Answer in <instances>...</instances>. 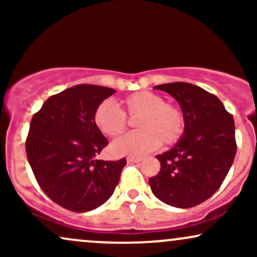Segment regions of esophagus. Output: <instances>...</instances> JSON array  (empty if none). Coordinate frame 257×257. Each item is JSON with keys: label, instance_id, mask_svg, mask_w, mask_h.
<instances>
[{"label": "esophagus", "instance_id": "esophagus-1", "mask_svg": "<svg viewBox=\"0 0 257 257\" xmlns=\"http://www.w3.org/2000/svg\"><path fill=\"white\" fill-rule=\"evenodd\" d=\"M126 161H128L129 163H139V162L143 161V158H140V157H128V158H126Z\"/></svg>", "mask_w": 257, "mask_h": 257}]
</instances>
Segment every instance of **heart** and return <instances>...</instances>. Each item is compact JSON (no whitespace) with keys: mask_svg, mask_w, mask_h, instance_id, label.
Wrapping results in <instances>:
<instances>
[{"mask_svg":"<svg viewBox=\"0 0 257 257\" xmlns=\"http://www.w3.org/2000/svg\"><path fill=\"white\" fill-rule=\"evenodd\" d=\"M122 106L131 118L137 120L140 132L117 139L110 146L116 157L143 156L157 149L161 141L166 145L178 143L185 131V118L176 105L164 102L157 93L137 91L122 100ZM94 123L106 137L114 138L126 128V117L110 100H104L94 112Z\"/></svg>","mask_w":257,"mask_h":257,"instance_id":"1","label":"heart"}]
</instances>
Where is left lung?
Here are the masks:
<instances>
[{"instance_id": "1", "label": "left lung", "mask_w": 257, "mask_h": 257, "mask_svg": "<svg viewBox=\"0 0 257 257\" xmlns=\"http://www.w3.org/2000/svg\"><path fill=\"white\" fill-rule=\"evenodd\" d=\"M181 107L185 131L169 151L157 156L161 172L149 180L153 194L175 208H192L219 190L234 159L233 117L217 96L185 82L159 84Z\"/></svg>"}]
</instances>
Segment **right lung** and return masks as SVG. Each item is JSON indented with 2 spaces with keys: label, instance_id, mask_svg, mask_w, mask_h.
Instances as JSON below:
<instances>
[{
  "label": "right lung",
  "instance_id": "obj_1",
  "mask_svg": "<svg viewBox=\"0 0 257 257\" xmlns=\"http://www.w3.org/2000/svg\"><path fill=\"white\" fill-rule=\"evenodd\" d=\"M114 93L101 85H73L47 99L31 119L26 155L35 178L49 198L75 213L104 204L126 164L125 158L95 159L108 141L94 112Z\"/></svg>",
  "mask_w": 257,
  "mask_h": 257
}]
</instances>
